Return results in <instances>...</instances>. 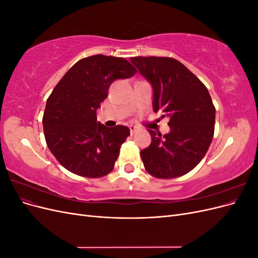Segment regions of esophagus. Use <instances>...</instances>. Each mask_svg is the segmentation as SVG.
<instances>
[{"label": "esophagus", "mask_w": 258, "mask_h": 258, "mask_svg": "<svg viewBox=\"0 0 258 258\" xmlns=\"http://www.w3.org/2000/svg\"><path fill=\"white\" fill-rule=\"evenodd\" d=\"M129 129H130V134H131V135H135L136 132L139 130V128L136 127V126H130Z\"/></svg>", "instance_id": "obj_1"}]
</instances>
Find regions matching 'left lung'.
<instances>
[{
	"label": "left lung",
	"mask_w": 258,
	"mask_h": 258,
	"mask_svg": "<svg viewBox=\"0 0 258 258\" xmlns=\"http://www.w3.org/2000/svg\"><path fill=\"white\" fill-rule=\"evenodd\" d=\"M154 89V112L169 117L170 132L148 130L151 145L140 155L157 178L188 173L205 157L214 136L215 107L206 86L181 62L170 57H132Z\"/></svg>",
	"instance_id": "1"
}]
</instances>
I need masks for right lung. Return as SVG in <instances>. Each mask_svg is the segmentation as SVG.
Listing matches in <instances>:
<instances>
[{"instance_id": "1", "label": "right lung", "mask_w": 258, "mask_h": 258, "mask_svg": "<svg viewBox=\"0 0 258 258\" xmlns=\"http://www.w3.org/2000/svg\"><path fill=\"white\" fill-rule=\"evenodd\" d=\"M136 73L126 59L95 54L77 61L53 88L43 115L44 136L49 151L70 172L95 178L113 170L130 130L97 122V110L115 80Z\"/></svg>"}]
</instances>
